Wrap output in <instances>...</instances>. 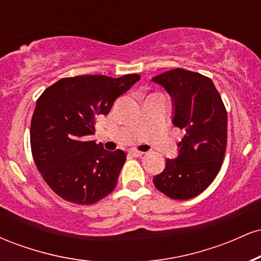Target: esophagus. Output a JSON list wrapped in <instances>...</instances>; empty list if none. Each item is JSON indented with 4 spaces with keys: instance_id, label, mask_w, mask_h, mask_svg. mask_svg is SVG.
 Segmentation results:
<instances>
[{
    "instance_id": "esophagus-1",
    "label": "esophagus",
    "mask_w": 261,
    "mask_h": 261,
    "mask_svg": "<svg viewBox=\"0 0 261 261\" xmlns=\"http://www.w3.org/2000/svg\"><path fill=\"white\" fill-rule=\"evenodd\" d=\"M130 154L135 155V157H142L143 152L142 151H137V149H130Z\"/></svg>"
}]
</instances>
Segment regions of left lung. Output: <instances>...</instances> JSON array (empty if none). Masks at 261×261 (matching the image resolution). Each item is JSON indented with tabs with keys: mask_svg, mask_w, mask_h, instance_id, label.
<instances>
[{
	"mask_svg": "<svg viewBox=\"0 0 261 261\" xmlns=\"http://www.w3.org/2000/svg\"><path fill=\"white\" fill-rule=\"evenodd\" d=\"M166 88L174 107L173 124L184 130L179 155L167 160L153 178L154 187L174 200L201 194L214 181L223 163L227 146V110L208 77L174 68L152 79Z\"/></svg>",
	"mask_w": 261,
	"mask_h": 261,
	"instance_id": "left-lung-1",
	"label": "left lung"
}]
</instances>
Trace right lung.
I'll use <instances>...</instances> for the list:
<instances>
[{
    "label": "right lung",
    "instance_id": "add662e5",
    "mask_svg": "<svg viewBox=\"0 0 261 261\" xmlns=\"http://www.w3.org/2000/svg\"><path fill=\"white\" fill-rule=\"evenodd\" d=\"M140 79L136 73L66 77L38 98L31 122L33 158L46 184L66 201L92 205L116 187L126 154L88 140L95 119L107 115Z\"/></svg>",
    "mask_w": 261,
    "mask_h": 261
}]
</instances>
